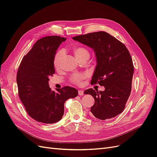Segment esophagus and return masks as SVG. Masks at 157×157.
Masks as SVG:
<instances>
[{"label": "esophagus", "mask_w": 157, "mask_h": 157, "mask_svg": "<svg viewBox=\"0 0 157 157\" xmlns=\"http://www.w3.org/2000/svg\"><path fill=\"white\" fill-rule=\"evenodd\" d=\"M78 95L79 96H83L84 95V91L82 90H78Z\"/></svg>", "instance_id": "obj_1"}]
</instances>
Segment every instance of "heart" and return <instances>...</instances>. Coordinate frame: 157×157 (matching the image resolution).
Returning a JSON list of instances; mask_svg holds the SVG:
<instances>
[{"label": "heart", "instance_id": "1", "mask_svg": "<svg viewBox=\"0 0 157 157\" xmlns=\"http://www.w3.org/2000/svg\"><path fill=\"white\" fill-rule=\"evenodd\" d=\"M73 54L75 57L78 61L82 60L83 59L88 58L90 56V53L88 50L84 48L83 46H77L73 48ZM64 55L63 52L60 50L57 52V54L55 56L54 59V65L56 69H58L60 66L61 59H62L63 56ZM87 74L86 73H78L74 74L71 78V81L72 83L75 84H80L82 83V80L86 78Z\"/></svg>", "mask_w": 157, "mask_h": 157}]
</instances>
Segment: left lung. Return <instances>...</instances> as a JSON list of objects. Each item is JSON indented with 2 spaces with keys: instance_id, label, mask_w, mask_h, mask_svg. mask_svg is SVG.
Returning <instances> with one entry per match:
<instances>
[{
  "instance_id": "left-lung-1",
  "label": "left lung",
  "mask_w": 157,
  "mask_h": 157,
  "mask_svg": "<svg viewBox=\"0 0 157 157\" xmlns=\"http://www.w3.org/2000/svg\"><path fill=\"white\" fill-rule=\"evenodd\" d=\"M73 39L94 50L97 64L91 84L98 83L105 87L104 91L92 88L84 91L95 99L90 112L100 120L115 117L124 111L132 90L134 65L129 51L104 31L76 36Z\"/></svg>"
}]
</instances>
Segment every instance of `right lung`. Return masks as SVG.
I'll use <instances>...</instances> for the list:
<instances>
[{"mask_svg":"<svg viewBox=\"0 0 157 157\" xmlns=\"http://www.w3.org/2000/svg\"><path fill=\"white\" fill-rule=\"evenodd\" d=\"M65 38L48 36L37 40L23 57L18 68L16 82L19 96L26 111L35 121L52 124L60 121L67 99L78 96V90L69 86L52 90L49 77L55 74L56 51Z\"/></svg>","mask_w":157,"mask_h":157,"instance_id":"right-lung-1","label":"right lung"}]
</instances>
